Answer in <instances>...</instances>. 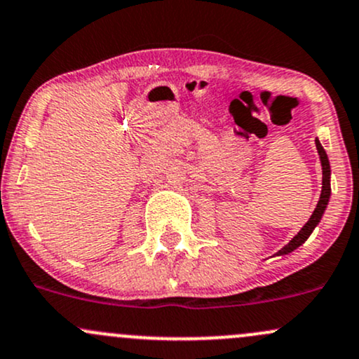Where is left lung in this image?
Wrapping results in <instances>:
<instances>
[{
  "label": "left lung",
  "instance_id": "1",
  "mask_svg": "<svg viewBox=\"0 0 359 359\" xmlns=\"http://www.w3.org/2000/svg\"><path fill=\"white\" fill-rule=\"evenodd\" d=\"M315 144H317L318 158H320V165H322V192H320V198H318L317 206H315V210L312 212V216H310L309 222L303 224L302 230L298 231V233L294 235V237L291 238L290 242L286 243V245L283 247L281 250L276 252V255L291 254V252L297 250L298 247L303 245V243L306 242V238H309L310 235H312V231L315 230V226H317V224L320 223L322 216H324V212H325L327 204H329V199H330V163H329V156H327L325 149L320 144V141L315 140Z\"/></svg>",
  "mask_w": 359,
  "mask_h": 359
}]
</instances>
